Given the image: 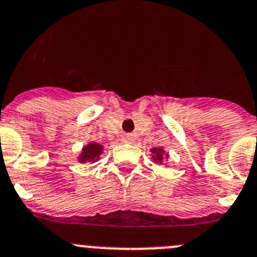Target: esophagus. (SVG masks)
Returning a JSON list of instances; mask_svg holds the SVG:
<instances>
[{
    "instance_id": "obj_1",
    "label": "esophagus",
    "mask_w": 257,
    "mask_h": 257,
    "mask_svg": "<svg viewBox=\"0 0 257 257\" xmlns=\"http://www.w3.org/2000/svg\"><path fill=\"white\" fill-rule=\"evenodd\" d=\"M132 139V137L131 136H128V134H126V137H125V141H131Z\"/></svg>"
}]
</instances>
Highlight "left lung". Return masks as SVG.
I'll list each match as a JSON object with an SVG mask.
<instances>
[{
    "mask_svg": "<svg viewBox=\"0 0 257 257\" xmlns=\"http://www.w3.org/2000/svg\"><path fill=\"white\" fill-rule=\"evenodd\" d=\"M151 153H152V161L159 164H163L164 162L168 161L169 158V154L167 153L162 147H154V148L151 149Z\"/></svg>",
    "mask_w": 257,
    "mask_h": 257,
    "instance_id": "obj_1",
    "label": "left lung"
}]
</instances>
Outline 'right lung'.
I'll use <instances>...</instances> for the list:
<instances>
[{
	"instance_id": "right-lung-1",
	"label": "right lung",
	"mask_w": 257,
	"mask_h": 257,
	"mask_svg": "<svg viewBox=\"0 0 257 257\" xmlns=\"http://www.w3.org/2000/svg\"><path fill=\"white\" fill-rule=\"evenodd\" d=\"M104 152V147L101 144L96 143V142H89L86 146L83 147L80 154L78 156V161L80 163H86V162H90V163H95L100 159L101 153Z\"/></svg>"
}]
</instances>
